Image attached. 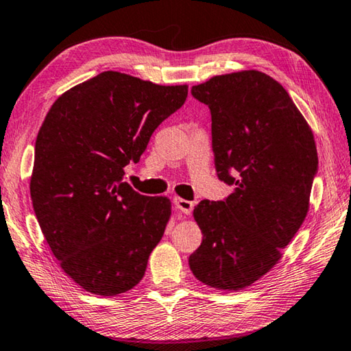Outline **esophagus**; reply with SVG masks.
Instances as JSON below:
<instances>
[{
	"instance_id": "esophagus-1",
	"label": "esophagus",
	"mask_w": 351,
	"mask_h": 351,
	"mask_svg": "<svg viewBox=\"0 0 351 351\" xmlns=\"http://www.w3.org/2000/svg\"><path fill=\"white\" fill-rule=\"evenodd\" d=\"M173 203L176 206V209L181 213H184V215H190V213H192V209H193L192 201L184 199V198H175Z\"/></svg>"
}]
</instances>
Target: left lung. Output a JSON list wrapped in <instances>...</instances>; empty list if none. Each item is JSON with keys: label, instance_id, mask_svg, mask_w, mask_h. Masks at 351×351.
Listing matches in <instances>:
<instances>
[{"label": "left lung", "instance_id": "obj_1", "mask_svg": "<svg viewBox=\"0 0 351 351\" xmlns=\"http://www.w3.org/2000/svg\"><path fill=\"white\" fill-rule=\"evenodd\" d=\"M192 96L210 108L215 169L234 192L193 209L203 241L189 266L207 287L240 291L274 268L304 223L316 142L287 90L261 71L215 75Z\"/></svg>", "mask_w": 351, "mask_h": 351}]
</instances>
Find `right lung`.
Here are the masks:
<instances>
[{
    "label": "right lung",
    "mask_w": 351,
    "mask_h": 351,
    "mask_svg": "<svg viewBox=\"0 0 351 351\" xmlns=\"http://www.w3.org/2000/svg\"><path fill=\"white\" fill-rule=\"evenodd\" d=\"M165 86L105 71L63 93L35 142L31 198L62 269L88 293L117 295L138 285L171 215L167 197L121 182L154 130L186 102Z\"/></svg>",
    "instance_id": "right-lung-1"
}]
</instances>
